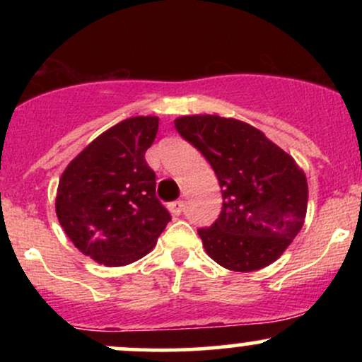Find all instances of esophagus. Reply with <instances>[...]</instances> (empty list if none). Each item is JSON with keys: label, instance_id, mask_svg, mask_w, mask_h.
Wrapping results in <instances>:
<instances>
[{"label": "esophagus", "instance_id": "obj_1", "mask_svg": "<svg viewBox=\"0 0 362 362\" xmlns=\"http://www.w3.org/2000/svg\"><path fill=\"white\" fill-rule=\"evenodd\" d=\"M168 209L172 211V214L180 216L182 211H184V201H173V202H170Z\"/></svg>", "mask_w": 362, "mask_h": 362}]
</instances>
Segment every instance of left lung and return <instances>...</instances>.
I'll use <instances>...</instances> for the list:
<instances>
[{
  "label": "left lung",
  "mask_w": 362,
  "mask_h": 362,
  "mask_svg": "<svg viewBox=\"0 0 362 362\" xmlns=\"http://www.w3.org/2000/svg\"><path fill=\"white\" fill-rule=\"evenodd\" d=\"M175 129L209 161L223 207L209 228H199L207 255L223 267L252 272L267 267L300 233L308 184L288 153L242 120L185 115Z\"/></svg>",
  "instance_id": "1"
}]
</instances>
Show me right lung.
<instances>
[{
    "label": "right lung",
    "instance_id": "1",
    "mask_svg": "<svg viewBox=\"0 0 362 362\" xmlns=\"http://www.w3.org/2000/svg\"><path fill=\"white\" fill-rule=\"evenodd\" d=\"M156 132L158 117L122 120L91 141L62 173L57 219L74 247L98 264L139 260L172 221L144 160Z\"/></svg>",
    "mask_w": 362,
    "mask_h": 362
}]
</instances>
